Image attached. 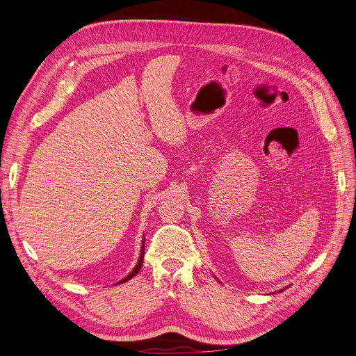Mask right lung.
<instances>
[{
	"label": "right lung",
	"mask_w": 356,
	"mask_h": 356,
	"mask_svg": "<svg viewBox=\"0 0 356 356\" xmlns=\"http://www.w3.org/2000/svg\"><path fill=\"white\" fill-rule=\"evenodd\" d=\"M143 243H145V241H143ZM143 255H145V246H142V252H140V257H138V263H137V266L133 268V272L129 273V275L127 276V278H124V280L120 281V282H127L128 280H131L133 276H136L138 272H140V268H142V263H143Z\"/></svg>",
	"instance_id": "obj_1"
}]
</instances>
